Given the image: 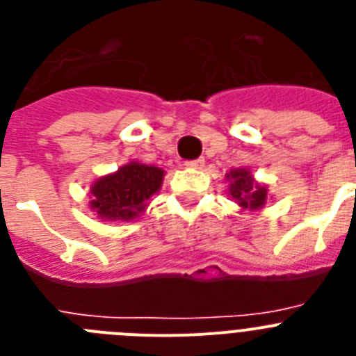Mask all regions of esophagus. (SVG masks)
<instances>
[{
	"label": "esophagus",
	"instance_id": "esophagus-1",
	"mask_svg": "<svg viewBox=\"0 0 356 356\" xmlns=\"http://www.w3.org/2000/svg\"><path fill=\"white\" fill-rule=\"evenodd\" d=\"M203 165H205V159H197L194 160V162L187 163V168L191 169H203Z\"/></svg>",
	"mask_w": 356,
	"mask_h": 356
}]
</instances>
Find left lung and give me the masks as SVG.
<instances>
[{"instance_id":"obj_1","label":"left lung","mask_w":356,"mask_h":356,"mask_svg":"<svg viewBox=\"0 0 356 356\" xmlns=\"http://www.w3.org/2000/svg\"><path fill=\"white\" fill-rule=\"evenodd\" d=\"M226 181H228L229 197L241 207L242 212L244 210L257 212L266 207L267 185L254 180L250 169H232L229 172H226Z\"/></svg>"}]
</instances>
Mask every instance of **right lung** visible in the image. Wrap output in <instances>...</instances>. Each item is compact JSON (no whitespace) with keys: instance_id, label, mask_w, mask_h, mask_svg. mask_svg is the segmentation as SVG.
Listing matches in <instances>:
<instances>
[{"instance_id":"1","label":"right lung","mask_w":356,"mask_h":356,"mask_svg":"<svg viewBox=\"0 0 356 356\" xmlns=\"http://www.w3.org/2000/svg\"><path fill=\"white\" fill-rule=\"evenodd\" d=\"M163 175L165 171L156 165L130 160L90 184V210L103 221H134L160 191Z\"/></svg>"}]
</instances>
